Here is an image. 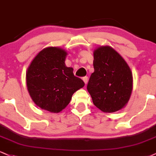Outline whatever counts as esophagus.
Here are the masks:
<instances>
[{
    "instance_id": "1",
    "label": "esophagus",
    "mask_w": 156,
    "mask_h": 156,
    "mask_svg": "<svg viewBox=\"0 0 156 156\" xmlns=\"http://www.w3.org/2000/svg\"><path fill=\"white\" fill-rule=\"evenodd\" d=\"M83 82H84V83H85L86 84L87 83V82H88V77H87V76L83 77Z\"/></svg>"
}]
</instances>
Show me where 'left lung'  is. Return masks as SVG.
I'll return each instance as SVG.
<instances>
[{
  "instance_id": "1",
  "label": "left lung",
  "mask_w": 156,
  "mask_h": 156,
  "mask_svg": "<svg viewBox=\"0 0 156 156\" xmlns=\"http://www.w3.org/2000/svg\"><path fill=\"white\" fill-rule=\"evenodd\" d=\"M93 65L87 90L94 105L105 112L121 110L132 91V73L127 63L112 48L101 46L94 52Z\"/></svg>"
}]
</instances>
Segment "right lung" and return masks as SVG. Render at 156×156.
I'll return each instance as SVG.
<instances>
[{"instance_id": "right-lung-1", "label": "right lung", "mask_w": 156, "mask_h": 156, "mask_svg": "<svg viewBox=\"0 0 156 156\" xmlns=\"http://www.w3.org/2000/svg\"><path fill=\"white\" fill-rule=\"evenodd\" d=\"M67 53L57 47L44 48L35 57L26 73L27 90L41 108L59 112L69 104L84 82L65 64Z\"/></svg>"}]
</instances>
